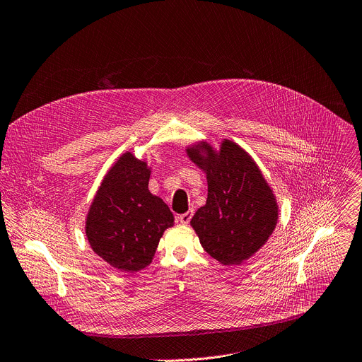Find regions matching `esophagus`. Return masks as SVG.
I'll return each instance as SVG.
<instances>
[{"mask_svg":"<svg viewBox=\"0 0 362 362\" xmlns=\"http://www.w3.org/2000/svg\"><path fill=\"white\" fill-rule=\"evenodd\" d=\"M192 216H193V211H187V212H185V214L179 215V218H177V219H179V222H180V223L186 225V223H189V222H190Z\"/></svg>","mask_w":362,"mask_h":362,"instance_id":"obj_1","label":"esophagus"}]
</instances>
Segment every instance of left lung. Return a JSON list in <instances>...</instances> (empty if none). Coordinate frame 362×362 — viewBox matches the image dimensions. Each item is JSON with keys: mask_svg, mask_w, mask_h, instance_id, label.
I'll list each match as a JSON object with an SVG mask.
<instances>
[{"mask_svg": "<svg viewBox=\"0 0 362 362\" xmlns=\"http://www.w3.org/2000/svg\"><path fill=\"white\" fill-rule=\"evenodd\" d=\"M187 156L208 180L206 204L190 225L211 257L223 266L241 264L273 234L276 196L250 154L234 141H222L219 151L201 143L189 147Z\"/></svg>", "mask_w": 362, "mask_h": 362, "instance_id": "obj_1", "label": "left lung"}]
</instances>
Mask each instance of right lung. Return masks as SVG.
Segmentation results:
<instances>
[{"label": "right lung", "instance_id": "1", "mask_svg": "<svg viewBox=\"0 0 362 362\" xmlns=\"http://www.w3.org/2000/svg\"><path fill=\"white\" fill-rule=\"evenodd\" d=\"M150 169L131 153L105 175L86 216L90 248L110 266L134 273L147 267L173 214L148 190Z\"/></svg>", "mask_w": 362, "mask_h": 362}]
</instances>
